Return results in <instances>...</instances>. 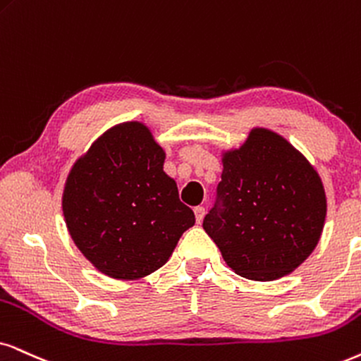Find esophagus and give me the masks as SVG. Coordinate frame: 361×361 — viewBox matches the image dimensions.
Instances as JSON below:
<instances>
[{"mask_svg": "<svg viewBox=\"0 0 361 361\" xmlns=\"http://www.w3.org/2000/svg\"><path fill=\"white\" fill-rule=\"evenodd\" d=\"M195 218H196V223H202L203 216H204V208L203 207H195Z\"/></svg>", "mask_w": 361, "mask_h": 361, "instance_id": "esophagus-1", "label": "esophagus"}]
</instances>
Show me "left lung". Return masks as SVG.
<instances>
[{"instance_id":"1","label":"left lung","mask_w":361,"mask_h":361,"mask_svg":"<svg viewBox=\"0 0 361 361\" xmlns=\"http://www.w3.org/2000/svg\"><path fill=\"white\" fill-rule=\"evenodd\" d=\"M221 208L203 220L236 275L255 281L286 276L313 253L326 218L314 166L285 136L255 126L243 145L221 152Z\"/></svg>"}]
</instances>
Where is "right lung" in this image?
Instances as JSON below:
<instances>
[{
    "instance_id": "1",
    "label": "right lung",
    "mask_w": 361,
    "mask_h": 361,
    "mask_svg": "<svg viewBox=\"0 0 361 361\" xmlns=\"http://www.w3.org/2000/svg\"><path fill=\"white\" fill-rule=\"evenodd\" d=\"M165 148L141 121L118 123L73 163L61 196L73 243L103 275L140 280L195 225L168 176Z\"/></svg>"
}]
</instances>
